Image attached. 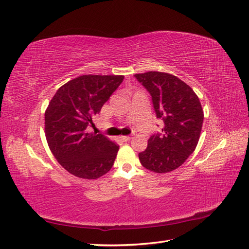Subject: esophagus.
<instances>
[{"label":"esophagus","instance_id":"1","mask_svg":"<svg viewBox=\"0 0 249 249\" xmlns=\"http://www.w3.org/2000/svg\"><path fill=\"white\" fill-rule=\"evenodd\" d=\"M131 139H132V136H123V137H122V140L124 141V142L130 141Z\"/></svg>","mask_w":249,"mask_h":249}]
</instances>
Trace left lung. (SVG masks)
Listing matches in <instances>:
<instances>
[{
  "mask_svg": "<svg viewBox=\"0 0 249 249\" xmlns=\"http://www.w3.org/2000/svg\"><path fill=\"white\" fill-rule=\"evenodd\" d=\"M152 95L157 118L163 120L162 134L150 136L147 147L139 154L143 167L157 173L178 168L196 147L201 132L203 111L193 89L167 72L136 73Z\"/></svg>",
  "mask_w": 249,
  "mask_h": 249,
  "instance_id": "8db88e82",
  "label": "left lung"
}]
</instances>
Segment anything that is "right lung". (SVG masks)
<instances>
[{"instance_id": "1", "label": "right lung", "mask_w": 249, "mask_h": 249, "mask_svg": "<svg viewBox=\"0 0 249 249\" xmlns=\"http://www.w3.org/2000/svg\"><path fill=\"white\" fill-rule=\"evenodd\" d=\"M124 76L84 74L69 81L44 113V132L52 154L72 176L99 178L112 168L119 146L102 134L88 133L92 118L124 81Z\"/></svg>"}]
</instances>
